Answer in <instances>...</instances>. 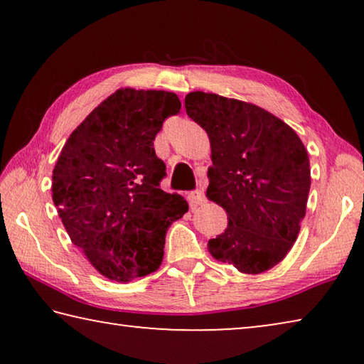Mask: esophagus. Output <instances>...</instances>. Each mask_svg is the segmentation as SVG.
I'll return each mask as SVG.
<instances>
[{"instance_id":"1","label":"esophagus","mask_w":364,"mask_h":364,"mask_svg":"<svg viewBox=\"0 0 364 364\" xmlns=\"http://www.w3.org/2000/svg\"><path fill=\"white\" fill-rule=\"evenodd\" d=\"M205 202V196L202 191H194V193L189 194V204L193 207H197V205H202Z\"/></svg>"}]
</instances>
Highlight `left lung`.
Instances as JSON below:
<instances>
[{"mask_svg": "<svg viewBox=\"0 0 364 364\" xmlns=\"http://www.w3.org/2000/svg\"><path fill=\"white\" fill-rule=\"evenodd\" d=\"M184 107L210 139L208 200L228 215L208 252L241 273H264L284 260L305 218L311 184L305 146L287 123L252 102L193 91Z\"/></svg>", "mask_w": 364, "mask_h": 364, "instance_id": "left-lung-1", "label": "left lung"}]
</instances>
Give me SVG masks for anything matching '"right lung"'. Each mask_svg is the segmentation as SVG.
Segmentation results:
<instances>
[{
    "label": "right lung",
    "instance_id": "1",
    "mask_svg": "<svg viewBox=\"0 0 364 364\" xmlns=\"http://www.w3.org/2000/svg\"><path fill=\"white\" fill-rule=\"evenodd\" d=\"M175 93L120 88L72 132L53 170V200L70 241L110 281L157 271L165 234L188 202L160 189L154 139L180 112Z\"/></svg>",
    "mask_w": 364,
    "mask_h": 364
}]
</instances>
